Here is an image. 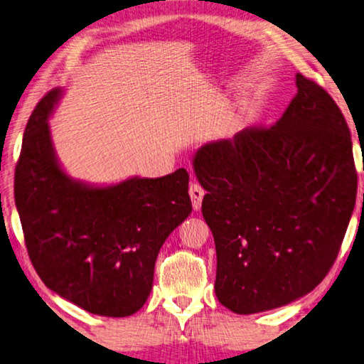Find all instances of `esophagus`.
I'll list each match as a JSON object with an SVG mask.
<instances>
[{
  "label": "esophagus",
  "instance_id": "34e87169",
  "mask_svg": "<svg viewBox=\"0 0 364 364\" xmlns=\"http://www.w3.org/2000/svg\"><path fill=\"white\" fill-rule=\"evenodd\" d=\"M189 194H191V200H193V207L196 210H199L200 204H202V199H204V194H205V189L200 186V183H191L189 184Z\"/></svg>",
  "mask_w": 364,
  "mask_h": 364
}]
</instances>
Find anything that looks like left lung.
Listing matches in <instances>:
<instances>
[{"instance_id": "8db88e82", "label": "left lung", "mask_w": 364, "mask_h": 364, "mask_svg": "<svg viewBox=\"0 0 364 364\" xmlns=\"http://www.w3.org/2000/svg\"><path fill=\"white\" fill-rule=\"evenodd\" d=\"M295 83L274 125L205 144L194 159L217 247L215 292L237 315L313 291L334 264L355 207L345 117L315 80L297 73Z\"/></svg>"}]
</instances>
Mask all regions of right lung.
Here are the masks:
<instances>
[{
	"label": "right lung",
	"mask_w": 364,
	"mask_h": 364,
	"mask_svg": "<svg viewBox=\"0 0 364 364\" xmlns=\"http://www.w3.org/2000/svg\"><path fill=\"white\" fill-rule=\"evenodd\" d=\"M60 91L36 104L16 165L14 197L30 262L41 281L101 316L136 313L149 297L159 250L193 210L184 168L110 188L72 181L58 165L48 115Z\"/></svg>",
	"instance_id": "right-lung-1"
}]
</instances>
